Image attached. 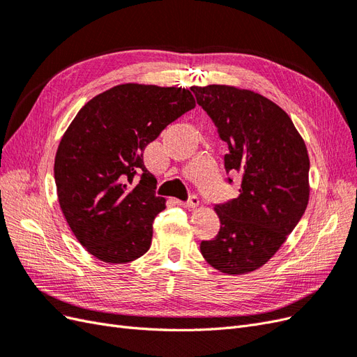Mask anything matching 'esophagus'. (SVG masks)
Masks as SVG:
<instances>
[{"label": "esophagus", "mask_w": 357, "mask_h": 357, "mask_svg": "<svg viewBox=\"0 0 357 357\" xmlns=\"http://www.w3.org/2000/svg\"><path fill=\"white\" fill-rule=\"evenodd\" d=\"M176 202H177V205H180V207H183V208L193 210V208H197L198 205H199V198L193 195V197H190V199L188 202H183V201H176Z\"/></svg>", "instance_id": "esophagus-1"}]
</instances>
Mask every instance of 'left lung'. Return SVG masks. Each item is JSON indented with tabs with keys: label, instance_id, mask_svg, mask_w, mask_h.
I'll return each mask as SVG.
<instances>
[{
	"label": "left lung",
	"instance_id": "left-lung-1",
	"mask_svg": "<svg viewBox=\"0 0 357 357\" xmlns=\"http://www.w3.org/2000/svg\"><path fill=\"white\" fill-rule=\"evenodd\" d=\"M190 89L228 143L226 172L240 174L238 197L214 207L220 231L201 243V253L223 274L253 273L278 252L305 213L307 146L289 114L261 93L229 84Z\"/></svg>",
	"mask_w": 357,
	"mask_h": 357
}]
</instances>
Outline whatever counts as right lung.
<instances>
[{
	"instance_id": "obj_1",
	"label": "right lung",
	"mask_w": 357,
	"mask_h": 357,
	"mask_svg": "<svg viewBox=\"0 0 357 357\" xmlns=\"http://www.w3.org/2000/svg\"><path fill=\"white\" fill-rule=\"evenodd\" d=\"M195 104L185 88L123 83L93 96L73 119L55 156L56 193L70 229L93 257L128 264L150 248L167 201L155 195L143 152Z\"/></svg>"
}]
</instances>
